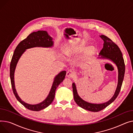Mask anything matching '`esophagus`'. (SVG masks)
Wrapping results in <instances>:
<instances>
[{
  "instance_id": "obj_1",
  "label": "esophagus",
  "mask_w": 133,
  "mask_h": 133,
  "mask_svg": "<svg viewBox=\"0 0 133 133\" xmlns=\"http://www.w3.org/2000/svg\"><path fill=\"white\" fill-rule=\"evenodd\" d=\"M75 75V73L72 70H69L66 72V76L69 77H72Z\"/></svg>"
}]
</instances>
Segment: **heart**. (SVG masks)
Here are the masks:
<instances>
[{
    "mask_svg": "<svg viewBox=\"0 0 133 133\" xmlns=\"http://www.w3.org/2000/svg\"><path fill=\"white\" fill-rule=\"evenodd\" d=\"M81 46L74 44H70L64 48V52L68 56H72L79 51Z\"/></svg>",
    "mask_w": 133,
    "mask_h": 133,
    "instance_id": "1",
    "label": "heart"
}]
</instances>
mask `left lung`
<instances>
[{
  "label": "left lung",
  "instance_id": "1",
  "mask_svg": "<svg viewBox=\"0 0 133 133\" xmlns=\"http://www.w3.org/2000/svg\"><path fill=\"white\" fill-rule=\"evenodd\" d=\"M100 37L103 39L104 43L103 49L101 50L99 58H103L110 59L115 64L118 69V82L115 92L112 98L106 103L103 104H92L87 102L82 99L77 93L76 84L75 83L72 84V89L74 93V100L76 104L81 107L91 112H97L103 110L115 100L119 94L121 90L122 84L123 82L124 72H125V65H124V59L122 57V52L114 42H113L110 38L105 35H101Z\"/></svg>",
  "mask_w": 133,
  "mask_h": 133
}]
</instances>
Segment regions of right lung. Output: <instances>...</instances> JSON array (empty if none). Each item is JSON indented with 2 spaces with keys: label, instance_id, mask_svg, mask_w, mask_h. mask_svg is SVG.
I'll use <instances>...</instances> for the list:
<instances>
[{
  "label": "right lung",
  "instance_id": "right-lung-1",
  "mask_svg": "<svg viewBox=\"0 0 133 133\" xmlns=\"http://www.w3.org/2000/svg\"><path fill=\"white\" fill-rule=\"evenodd\" d=\"M54 45L52 38L50 36L47 32L44 30H38L30 34L27 38L21 41L15 48L10 63V79L12 90L15 97L19 102L26 108L33 111H39L49 106L55 98V91L61 83L63 82L66 75L65 71H62L55 77L51 90L46 99L42 102L36 104L30 105L26 103L19 97L15 88L14 72L19 59L26 49L34 47L50 48Z\"/></svg>",
  "mask_w": 133,
  "mask_h": 133
}]
</instances>
